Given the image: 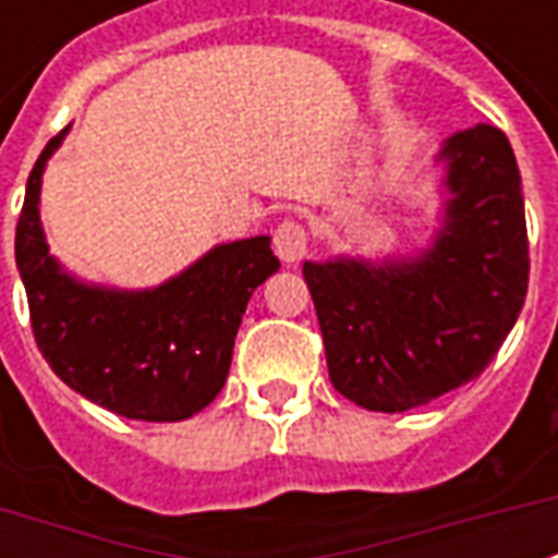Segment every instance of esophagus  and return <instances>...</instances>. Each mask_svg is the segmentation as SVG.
I'll return each mask as SVG.
<instances>
[{"label":"esophagus","mask_w":558,"mask_h":558,"mask_svg":"<svg viewBox=\"0 0 558 558\" xmlns=\"http://www.w3.org/2000/svg\"><path fill=\"white\" fill-rule=\"evenodd\" d=\"M271 244H275V254L287 263V266H295L307 256V230H304L299 220H283L278 223V230L271 235Z\"/></svg>","instance_id":"34e87169"}]
</instances>
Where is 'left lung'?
Wrapping results in <instances>:
<instances>
[{"label": "left lung", "mask_w": 558, "mask_h": 558, "mask_svg": "<svg viewBox=\"0 0 558 558\" xmlns=\"http://www.w3.org/2000/svg\"><path fill=\"white\" fill-rule=\"evenodd\" d=\"M451 199L433 247L400 263H304L331 386L374 412H407L484 374L529 287L520 170L499 128L442 148Z\"/></svg>", "instance_id": "1"}]
</instances>
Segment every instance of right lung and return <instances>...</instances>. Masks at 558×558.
<instances>
[{
  "label": "right lung",
  "instance_id": "right-lung-1",
  "mask_svg": "<svg viewBox=\"0 0 558 558\" xmlns=\"http://www.w3.org/2000/svg\"><path fill=\"white\" fill-rule=\"evenodd\" d=\"M65 131L32 167L14 239L35 343L65 386L104 410L137 421L191 418L218 398L247 299L278 271L271 239L220 244L158 290L77 283L47 251L38 215L44 163Z\"/></svg>",
  "mask_w": 558,
  "mask_h": 558
}]
</instances>
